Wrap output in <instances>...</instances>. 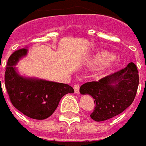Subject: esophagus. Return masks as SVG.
I'll use <instances>...</instances> for the list:
<instances>
[{
  "mask_svg": "<svg viewBox=\"0 0 146 146\" xmlns=\"http://www.w3.org/2000/svg\"><path fill=\"white\" fill-rule=\"evenodd\" d=\"M74 90L76 94H79L80 93V85L79 84H75L74 85Z\"/></svg>",
  "mask_w": 146,
  "mask_h": 146,
  "instance_id": "esophagus-1",
  "label": "esophagus"
}]
</instances>
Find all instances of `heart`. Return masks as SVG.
<instances>
[{"label": "heart", "instance_id": "obj_1", "mask_svg": "<svg viewBox=\"0 0 146 146\" xmlns=\"http://www.w3.org/2000/svg\"><path fill=\"white\" fill-rule=\"evenodd\" d=\"M115 58L113 53L108 51H99L90 56L88 60L89 63L94 66H100V68L109 67L115 62Z\"/></svg>", "mask_w": 146, "mask_h": 146}]
</instances>
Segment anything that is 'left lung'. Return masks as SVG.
<instances>
[{
    "label": "left lung",
    "mask_w": 146,
    "mask_h": 146,
    "mask_svg": "<svg viewBox=\"0 0 146 146\" xmlns=\"http://www.w3.org/2000/svg\"><path fill=\"white\" fill-rule=\"evenodd\" d=\"M139 84L136 66L131 62L127 67L80 86L81 94L94 98L95 108L90 117L96 121L110 119L122 113L132 104Z\"/></svg>",
    "instance_id": "8db88e82"
}]
</instances>
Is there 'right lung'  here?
Returning <instances> with one entry per match:
<instances>
[{
  "label": "right lung",
  "mask_w": 146,
  "mask_h": 146,
  "mask_svg": "<svg viewBox=\"0 0 146 146\" xmlns=\"http://www.w3.org/2000/svg\"><path fill=\"white\" fill-rule=\"evenodd\" d=\"M27 52V48L19 49L9 57L5 72V85L15 108L29 117L43 120L54 113L61 98L68 93H74V90L67 84L19 75L15 66Z\"/></svg>",
  "instance_id": "obj_1"
}]
</instances>
